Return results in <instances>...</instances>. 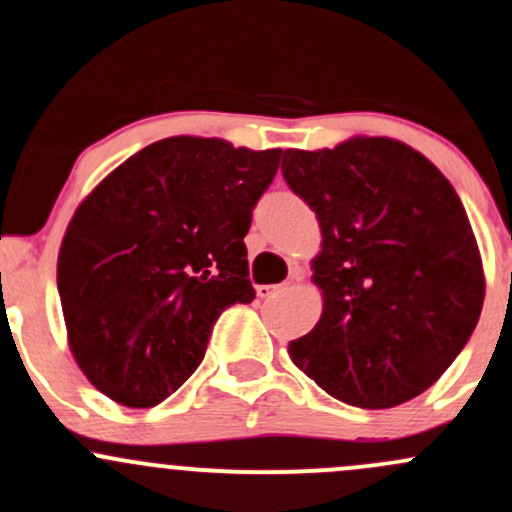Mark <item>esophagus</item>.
<instances>
[{
    "mask_svg": "<svg viewBox=\"0 0 512 512\" xmlns=\"http://www.w3.org/2000/svg\"><path fill=\"white\" fill-rule=\"evenodd\" d=\"M283 288H285V283H278V285H258L256 293H258V298H271V295L280 293V290H283Z\"/></svg>",
    "mask_w": 512,
    "mask_h": 512,
    "instance_id": "1",
    "label": "esophagus"
}]
</instances>
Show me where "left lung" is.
I'll return each mask as SVG.
<instances>
[{"instance_id":"obj_1","label":"left lung","mask_w":512,"mask_h":512,"mask_svg":"<svg viewBox=\"0 0 512 512\" xmlns=\"http://www.w3.org/2000/svg\"><path fill=\"white\" fill-rule=\"evenodd\" d=\"M283 178L322 229L324 310L290 359L364 410L408 403L452 366L483 307V268L452 183L415 148L351 139L283 156Z\"/></svg>"}]
</instances>
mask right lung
Returning <instances> with one entry per match:
<instances>
[{
    "label": "right lung",
    "mask_w": 512,
    "mask_h": 512,
    "mask_svg": "<svg viewBox=\"0 0 512 512\" xmlns=\"http://www.w3.org/2000/svg\"><path fill=\"white\" fill-rule=\"evenodd\" d=\"M280 148L170 136L90 192L58 256L68 342L90 383L153 408L202 364L217 317L249 305L244 236Z\"/></svg>",
    "instance_id": "add662e5"
}]
</instances>
